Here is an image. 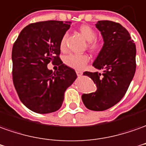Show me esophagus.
I'll return each instance as SVG.
<instances>
[{"label": "esophagus", "instance_id": "1", "mask_svg": "<svg viewBox=\"0 0 146 146\" xmlns=\"http://www.w3.org/2000/svg\"><path fill=\"white\" fill-rule=\"evenodd\" d=\"M76 75H77V76H80L81 75H82V72H80V71H76Z\"/></svg>", "mask_w": 146, "mask_h": 146}]
</instances>
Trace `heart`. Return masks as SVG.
<instances>
[{
	"label": "heart",
	"mask_w": 146,
	"mask_h": 146,
	"mask_svg": "<svg viewBox=\"0 0 146 146\" xmlns=\"http://www.w3.org/2000/svg\"><path fill=\"white\" fill-rule=\"evenodd\" d=\"M79 31L82 36L88 42V46L92 51H98L101 49V42L96 39V32L92 27L88 25H82L79 28ZM66 35H65L60 43V47L62 50H64L66 47ZM88 61L89 56L85 54H70L66 56L64 59L66 65L76 70H82L84 69Z\"/></svg>",
	"instance_id": "obj_1"
}]
</instances>
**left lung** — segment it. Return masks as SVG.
Wrapping results in <instances>:
<instances>
[{"mask_svg": "<svg viewBox=\"0 0 146 146\" xmlns=\"http://www.w3.org/2000/svg\"><path fill=\"white\" fill-rule=\"evenodd\" d=\"M96 27L101 32L104 46L92 66L103 73H84L97 88L81 98L88 109L98 111L113 107L126 94L136 70V46L120 23L100 20Z\"/></svg>", "mask_w": 146, "mask_h": 146, "instance_id": "1", "label": "left lung"}]
</instances>
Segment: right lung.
Wrapping results in <instances>:
<instances>
[{"instance_id": "obj_1", "label": "right lung", "mask_w": 146, "mask_h": 146, "mask_svg": "<svg viewBox=\"0 0 146 146\" xmlns=\"http://www.w3.org/2000/svg\"><path fill=\"white\" fill-rule=\"evenodd\" d=\"M70 22L48 20L25 27L12 51L14 87L23 104L32 111L48 114L62 104L64 93L76 78L75 70L61 61L60 43ZM50 61L59 70H48Z\"/></svg>"}]
</instances>
